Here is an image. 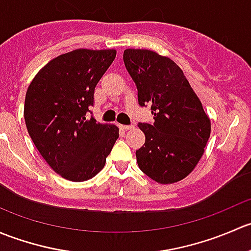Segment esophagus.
Instances as JSON below:
<instances>
[{
	"label": "esophagus",
	"mask_w": 251,
	"mask_h": 251,
	"mask_svg": "<svg viewBox=\"0 0 251 251\" xmlns=\"http://www.w3.org/2000/svg\"><path fill=\"white\" fill-rule=\"evenodd\" d=\"M119 127L124 131H128V130H132L133 125H119Z\"/></svg>",
	"instance_id": "1"
}]
</instances>
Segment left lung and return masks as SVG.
Wrapping results in <instances>:
<instances>
[{"label":"left lung","mask_w":251,"mask_h":251,"mask_svg":"<svg viewBox=\"0 0 251 251\" xmlns=\"http://www.w3.org/2000/svg\"><path fill=\"white\" fill-rule=\"evenodd\" d=\"M124 63L135 81L138 104L151 105L154 123H140L146 136L136 151L148 177L169 184L188 176L204 154L211 124L181 68L149 50H125Z\"/></svg>","instance_id":"1"}]
</instances>
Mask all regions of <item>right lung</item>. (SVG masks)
<instances>
[{
  "label": "right lung",
  "mask_w": 251,
  "mask_h": 251,
  "mask_svg": "<svg viewBox=\"0 0 251 251\" xmlns=\"http://www.w3.org/2000/svg\"><path fill=\"white\" fill-rule=\"evenodd\" d=\"M115 50H72L47 63L29 85L24 119L46 163L73 182L92 178L105 165L119 128L93 116L95 88L115 59Z\"/></svg>",
  "instance_id": "add662e5"
}]
</instances>
